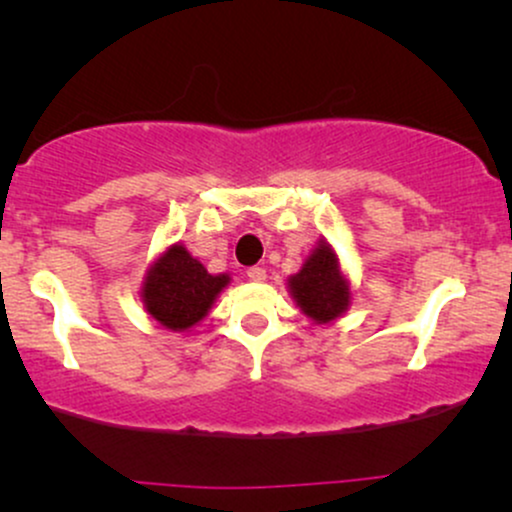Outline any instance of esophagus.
Returning <instances> with one entry per match:
<instances>
[{"label": "esophagus", "instance_id": "obj_1", "mask_svg": "<svg viewBox=\"0 0 512 512\" xmlns=\"http://www.w3.org/2000/svg\"><path fill=\"white\" fill-rule=\"evenodd\" d=\"M248 279L264 281V279H267V272H264V267H250L248 269Z\"/></svg>", "mask_w": 512, "mask_h": 512}]
</instances>
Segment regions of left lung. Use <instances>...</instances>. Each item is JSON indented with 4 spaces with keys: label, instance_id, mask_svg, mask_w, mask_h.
Returning <instances> with one entry per match:
<instances>
[{
    "label": "left lung",
    "instance_id": "1",
    "mask_svg": "<svg viewBox=\"0 0 512 512\" xmlns=\"http://www.w3.org/2000/svg\"><path fill=\"white\" fill-rule=\"evenodd\" d=\"M293 298L303 307L307 317L315 322H331L346 310L350 303L348 283L338 272V260L334 250L326 243L312 252L298 274L288 279Z\"/></svg>",
    "mask_w": 512,
    "mask_h": 512
}]
</instances>
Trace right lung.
Returning a JSON list of instances; mask_svg holds the SVG:
<instances>
[{"label": "right lung", "mask_w": 512, "mask_h": 512, "mask_svg": "<svg viewBox=\"0 0 512 512\" xmlns=\"http://www.w3.org/2000/svg\"><path fill=\"white\" fill-rule=\"evenodd\" d=\"M229 276L207 274L183 245H174L147 274L143 300L147 312L166 329L183 331L207 315Z\"/></svg>", "instance_id": "1"}]
</instances>
